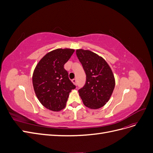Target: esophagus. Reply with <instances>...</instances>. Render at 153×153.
<instances>
[{
    "label": "esophagus",
    "mask_w": 153,
    "mask_h": 153,
    "mask_svg": "<svg viewBox=\"0 0 153 153\" xmlns=\"http://www.w3.org/2000/svg\"><path fill=\"white\" fill-rule=\"evenodd\" d=\"M72 82L75 85H76V78H74V79H73L72 80Z\"/></svg>",
    "instance_id": "1"
}]
</instances>
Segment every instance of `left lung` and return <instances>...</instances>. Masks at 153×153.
<instances>
[{
    "label": "left lung",
    "instance_id": "1",
    "mask_svg": "<svg viewBox=\"0 0 153 153\" xmlns=\"http://www.w3.org/2000/svg\"><path fill=\"white\" fill-rule=\"evenodd\" d=\"M76 56L86 74L84 87L78 90L87 108L98 109L110 100L115 85L113 72L105 60L88 50L77 49Z\"/></svg>",
    "mask_w": 153,
    "mask_h": 153
}]
</instances>
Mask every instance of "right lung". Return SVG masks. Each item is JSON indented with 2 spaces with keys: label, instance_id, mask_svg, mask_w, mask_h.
I'll use <instances>...</instances> for the list:
<instances>
[{
  "label": "right lung",
  "instance_id": "obj_1",
  "mask_svg": "<svg viewBox=\"0 0 153 153\" xmlns=\"http://www.w3.org/2000/svg\"><path fill=\"white\" fill-rule=\"evenodd\" d=\"M75 50L57 48L47 53L37 64L32 75L35 94L47 109L59 112L66 105L69 93L76 87L64 65Z\"/></svg>",
  "mask_w": 153,
  "mask_h": 153
}]
</instances>
